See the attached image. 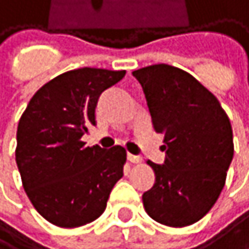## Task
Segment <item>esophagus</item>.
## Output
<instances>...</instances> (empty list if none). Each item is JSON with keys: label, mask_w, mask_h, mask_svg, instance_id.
<instances>
[{"label": "esophagus", "mask_w": 249, "mask_h": 249, "mask_svg": "<svg viewBox=\"0 0 249 249\" xmlns=\"http://www.w3.org/2000/svg\"><path fill=\"white\" fill-rule=\"evenodd\" d=\"M128 160H130L131 163H140L143 159H142V156H136V155H131V153H128Z\"/></svg>", "instance_id": "34e87169"}]
</instances>
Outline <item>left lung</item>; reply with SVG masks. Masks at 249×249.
I'll return each instance as SVG.
<instances>
[{
    "label": "left lung",
    "instance_id": "8db88e82",
    "mask_svg": "<svg viewBox=\"0 0 249 249\" xmlns=\"http://www.w3.org/2000/svg\"><path fill=\"white\" fill-rule=\"evenodd\" d=\"M140 81L156 133L165 136L163 165L143 194L147 214L184 228L203 219L217 201L233 158L231 121L216 96L187 71L156 64L133 71Z\"/></svg>",
    "mask_w": 249,
    "mask_h": 249
}]
</instances>
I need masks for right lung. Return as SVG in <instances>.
<instances>
[{
	"instance_id": "right-lung-1",
	"label": "right lung",
	"mask_w": 249,
	"mask_h": 249,
	"mask_svg": "<svg viewBox=\"0 0 249 249\" xmlns=\"http://www.w3.org/2000/svg\"><path fill=\"white\" fill-rule=\"evenodd\" d=\"M124 75V70L90 67L67 71L35 93L18 121L16 162L23 188L37 213L55 226L96 220L124 175L125 149L81 142L96 125L99 96Z\"/></svg>"
}]
</instances>
